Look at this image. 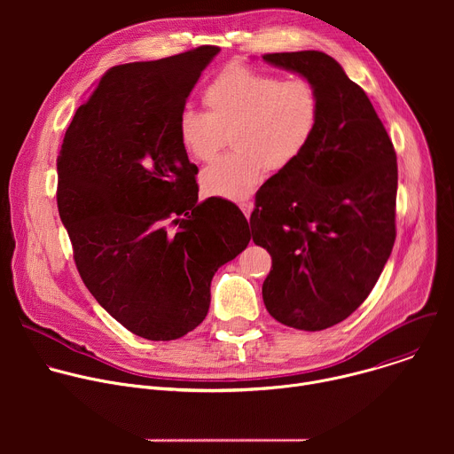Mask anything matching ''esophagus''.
I'll return each instance as SVG.
<instances>
[{
  "mask_svg": "<svg viewBox=\"0 0 454 454\" xmlns=\"http://www.w3.org/2000/svg\"><path fill=\"white\" fill-rule=\"evenodd\" d=\"M239 207H240L242 214L249 219V215H251V212H253V203H251V201H242V203H239Z\"/></svg>",
  "mask_w": 454,
  "mask_h": 454,
  "instance_id": "esophagus-1",
  "label": "esophagus"
}]
</instances>
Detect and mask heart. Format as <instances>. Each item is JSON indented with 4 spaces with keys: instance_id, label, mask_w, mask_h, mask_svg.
Returning <instances> with one entry per match:
<instances>
[{
    "instance_id": "b5f03b06",
    "label": "heart",
    "mask_w": 454,
    "mask_h": 454,
    "mask_svg": "<svg viewBox=\"0 0 454 454\" xmlns=\"http://www.w3.org/2000/svg\"><path fill=\"white\" fill-rule=\"evenodd\" d=\"M207 113L184 109L177 116L181 147L196 161H212L231 137L233 153L201 174L207 196L244 201L266 170L293 167L312 144L321 100L305 77H286L246 64H228L201 95Z\"/></svg>"
}]
</instances>
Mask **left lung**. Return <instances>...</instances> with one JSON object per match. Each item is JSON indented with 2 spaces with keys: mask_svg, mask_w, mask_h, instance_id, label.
<instances>
[{
  "mask_svg": "<svg viewBox=\"0 0 454 454\" xmlns=\"http://www.w3.org/2000/svg\"><path fill=\"white\" fill-rule=\"evenodd\" d=\"M262 59L309 79L321 100L309 149L256 192L253 242L273 261L262 298L284 325L323 331L368 298L390 258L397 154L366 93L331 55L305 50Z\"/></svg>",
  "mask_w": 454,
  "mask_h": 454,
  "instance_id": "obj_1",
  "label": "left lung"
}]
</instances>
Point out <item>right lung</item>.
Masks as SVG:
<instances>
[{
    "label": "right lung",
    "instance_id": "add662e5",
    "mask_svg": "<svg viewBox=\"0 0 454 454\" xmlns=\"http://www.w3.org/2000/svg\"><path fill=\"white\" fill-rule=\"evenodd\" d=\"M219 50L200 46L107 70L57 158L59 215L82 282L127 331L151 341L200 325L215 271L251 239L233 203H198V167L176 129Z\"/></svg>",
    "mask_w": 454,
    "mask_h": 454
}]
</instances>
